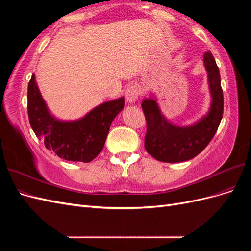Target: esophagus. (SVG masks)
<instances>
[{"label": "esophagus", "instance_id": "esophagus-1", "mask_svg": "<svg viewBox=\"0 0 251 251\" xmlns=\"http://www.w3.org/2000/svg\"><path fill=\"white\" fill-rule=\"evenodd\" d=\"M126 100L128 102H135L141 95V89L137 85H130L126 90Z\"/></svg>", "mask_w": 251, "mask_h": 251}]
</instances>
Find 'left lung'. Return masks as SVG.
Returning a JSON list of instances; mask_svg holds the SVG:
<instances>
[{
	"mask_svg": "<svg viewBox=\"0 0 251 251\" xmlns=\"http://www.w3.org/2000/svg\"><path fill=\"white\" fill-rule=\"evenodd\" d=\"M204 65L208 73L212 101L207 116L199 123L186 127L175 126L164 119L154 100L146 98L141 103L147 120L144 148L159 161L176 163L191 160L207 147L218 130L224 98L219 68L210 51L204 53Z\"/></svg>",
	"mask_w": 251,
	"mask_h": 251,
	"instance_id": "1",
	"label": "left lung"
}]
</instances>
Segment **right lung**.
<instances>
[{
    "label": "right lung",
    "instance_id": "1",
    "mask_svg": "<svg viewBox=\"0 0 251 251\" xmlns=\"http://www.w3.org/2000/svg\"><path fill=\"white\" fill-rule=\"evenodd\" d=\"M34 74L28 83V117L36 137L45 147L68 161L90 162L100 153L113 119L125 107V98L104 102L76 121L53 118L37 88Z\"/></svg>",
    "mask_w": 251,
    "mask_h": 251
}]
</instances>
